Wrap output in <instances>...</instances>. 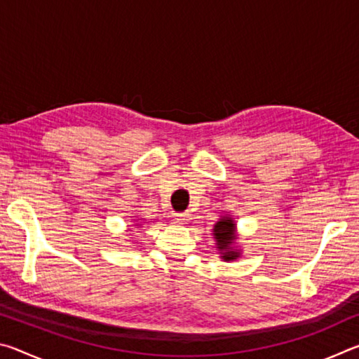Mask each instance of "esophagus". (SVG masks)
Wrapping results in <instances>:
<instances>
[{
    "label": "esophagus",
    "instance_id": "esophagus-1",
    "mask_svg": "<svg viewBox=\"0 0 359 359\" xmlns=\"http://www.w3.org/2000/svg\"><path fill=\"white\" fill-rule=\"evenodd\" d=\"M190 214L188 212H182V214H175V222H177L179 224H185L190 222Z\"/></svg>",
    "mask_w": 359,
    "mask_h": 359
}]
</instances>
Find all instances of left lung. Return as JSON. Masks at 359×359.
<instances>
[{
	"label": "left lung",
	"mask_w": 359,
	"mask_h": 359,
	"mask_svg": "<svg viewBox=\"0 0 359 359\" xmlns=\"http://www.w3.org/2000/svg\"><path fill=\"white\" fill-rule=\"evenodd\" d=\"M214 238L218 252L222 255V259L233 261L241 257V252L234 248L236 239V223L231 217H223L215 223L214 226Z\"/></svg>",
	"instance_id": "left-lung-1"
}]
</instances>
